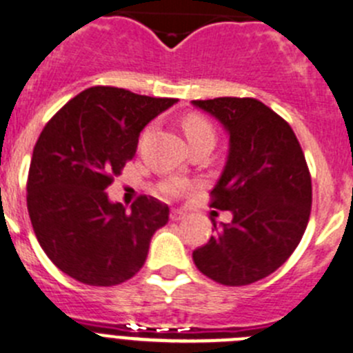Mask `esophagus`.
<instances>
[{"instance_id": "obj_1", "label": "esophagus", "mask_w": 353, "mask_h": 353, "mask_svg": "<svg viewBox=\"0 0 353 353\" xmlns=\"http://www.w3.org/2000/svg\"><path fill=\"white\" fill-rule=\"evenodd\" d=\"M184 218V212L181 211V209H172V211H170V220L172 221H179V220H183Z\"/></svg>"}]
</instances>
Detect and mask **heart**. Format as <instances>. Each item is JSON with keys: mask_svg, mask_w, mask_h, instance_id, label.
<instances>
[{"mask_svg": "<svg viewBox=\"0 0 353 353\" xmlns=\"http://www.w3.org/2000/svg\"><path fill=\"white\" fill-rule=\"evenodd\" d=\"M181 126H183V132L184 135H186V139H188L190 144H193V142H199V141H212L214 142L216 139V132H214V126H212V123L209 121L208 117L200 116V114H188V116L183 117V121H181ZM149 130H145L144 133H142V137H145L148 135ZM163 190L167 193H179L181 190H183V183L177 179L174 181H169V183L165 184Z\"/></svg>", "mask_w": 353, "mask_h": 353, "instance_id": "1", "label": "heart"}]
</instances>
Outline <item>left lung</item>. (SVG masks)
I'll use <instances>...</instances> for the list:
<instances>
[{"mask_svg":"<svg viewBox=\"0 0 353 353\" xmlns=\"http://www.w3.org/2000/svg\"><path fill=\"white\" fill-rule=\"evenodd\" d=\"M230 133V151L209 205L232 211L193 252L196 269L227 287L272 274L294 253L311 212V174L292 126L256 98L193 100Z\"/></svg>","mask_w":353,"mask_h":353,"instance_id":"1","label":"left lung"}]
</instances>
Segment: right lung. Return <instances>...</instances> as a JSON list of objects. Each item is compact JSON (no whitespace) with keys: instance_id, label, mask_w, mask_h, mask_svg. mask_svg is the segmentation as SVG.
I'll return each mask as SVG.
<instances>
[{"instance_id":"right-lung-1","label":"right lung","mask_w":353,"mask_h":353,"mask_svg":"<svg viewBox=\"0 0 353 353\" xmlns=\"http://www.w3.org/2000/svg\"><path fill=\"white\" fill-rule=\"evenodd\" d=\"M176 101L93 85L42 130L28 174V212L46 255L70 278L114 287L142 269L169 205L141 195L128 212L105 190L135 154L142 128Z\"/></svg>"}]
</instances>
